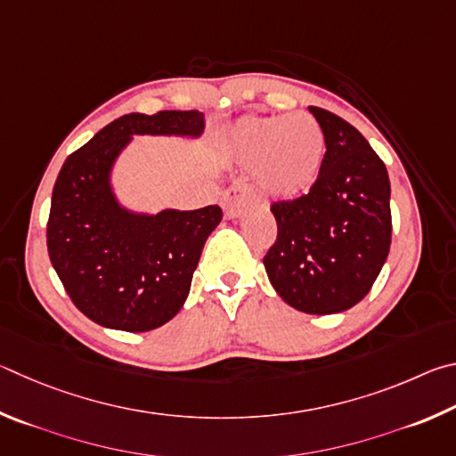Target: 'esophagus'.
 Masks as SVG:
<instances>
[{
  "mask_svg": "<svg viewBox=\"0 0 456 456\" xmlns=\"http://www.w3.org/2000/svg\"><path fill=\"white\" fill-rule=\"evenodd\" d=\"M252 202V190L244 182H236L222 196V208L228 218H238Z\"/></svg>",
  "mask_w": 456,
  "mask_h": 456,
  "instance_id": "34e87169",
  "label": "esophagus"
}]
</instances>
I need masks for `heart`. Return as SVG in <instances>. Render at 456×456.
Returning a JSON list of instances; mask_svg holds the SVG:
<instances>
[{
    "label": "heart",
    "mask_w": 456,
    "mask_h": 456,
    "mask_svg": "<svg viewBox=\"0 0 456 456\" xmlns=\"http://www.w3.org/2000/svg\"><path fill=\"white\" fill-rule=\"evenodd\" d=\"M226 142L238 162L254 164V182L270 198L305 196L322 172L324 132L308 114L240 118L228 127Z\"/></svg>",
    "instance_id": "b5f03b06"
}]
</instances>
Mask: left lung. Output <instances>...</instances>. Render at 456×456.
Listing matches in <instances>:
<instances>
[{
  "label": "left lung",
  "instance_id": "8db88e82",
  "mask_svg": "<svg viewBox=\"0 0 456 456\" xmlns=\"http://www.w3.org/2000/svg\"><path fill=\"white\" fill-rule=\"evenodd\" d=\"M326 140L322 172L306 196L270 206L278 238L265 256L270 284L306 314H337L370 292L390 250V180L364 135L310 106Z\"/></svg>",
  "mask_w": 456,
  "mask_h": 456
}]
</instances>
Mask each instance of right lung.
<instances>
[{
    "label": "right lung",
    "mask_w": 456,
    "mask_h": 456,
    "mask_svg": "<svg viewBox=\"0 0 456 456\" xmlns=\"http://www.w3.org/2000/svg\"><path fill=\"white\" fill-rule=\"evenodd\" d=\"M198 110L126 114L76 150L55 180L47 252L68 297L95 324L148 332L180 313L218 206L135 212L119 202L111 172L134 135L204 132Z\"/></svg>",
    "instance_id": "1"
}]
</instances>
